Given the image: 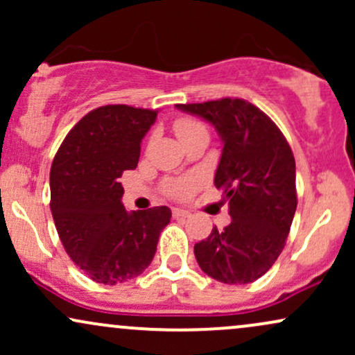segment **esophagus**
Here are the masks:
<instances>
[{
    "label": "esophagus",
    "instance_id": "obj_1",
    "mask_svg": "<svg viewBox=\"0 0 355 355\" xmlns=\"http://www.w3.org/2000/svg\"><path fill=\"white\" fill-rule=\"evenodd\" d=\"M172 214H173V218H187V217H190V211L189 210H183V209H173Z\"/></svg>",
    "mask_w": 355,
    "mask_h": 355
}]
</instances>
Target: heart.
Listing matches in <instances>:
<instances>
[{
    "label": "heart",
    "mask_w": 355,
    "mask_h": 355,
    "mask_svg": "<svg viewBox=\"0 0 355 355\" xmlns=\"http://www.w3.org/2000/svg\"><path fill=\"white\" fill-rule=\"evenodd\" d=\"M173 130L175 135L178 137V140L185 141L187 138L197 135V133H209L207 132V126L202 123L200 120L191 116H180L173 121ZM200 183V177L198 175H187V177L175 178V180L166 182L165 189L170 195L173 197H187L195 187Z\"/></svg>",
    "instance_id": "b5f03b06"
}]
</instances>
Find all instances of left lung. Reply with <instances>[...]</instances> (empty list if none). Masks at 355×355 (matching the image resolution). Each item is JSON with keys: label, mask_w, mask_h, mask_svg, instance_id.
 Listing matches in <instances>:
<instances>
[{"label": "left lung", "mask_w": 355, "mask_h": 355, "mask_svg": "<svg viewBox=\"0 0 355 355\" xmlns=\"http://www.w3.org/2000/svg\"><path fill=\"white\" fill-rule=\"evenodd\" d=\"M215 126L222 140L215 187L232 222L217 227L193 252L207 275L229 285L250 284L274 266L297 209L295 158L274 121L240 98L177 105Z\"/></svg>", "instance_id": "obj_1"}]
</instances>
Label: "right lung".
I'll use <instances>...</instances> for the list:
<instances>
[{
	"instance_id": "right-lung-1",
	"label": "right lung",
	"mask_w": 355,
	"mask_h": 355,
	"mask_svg": "<svg viewBox=\"0 0 355 355\" xmlns=\"http://www.w3.org/2000/svg\"><path fill=\"white\" fill-rule=\"evenodd\" d=\"M158 110L107 105L70 130L53 160L50 209L64 250L98 284L115 285L152 263L168 207L126 211L120 178L135 170Z\"/></svg>"
}]
</instances>
